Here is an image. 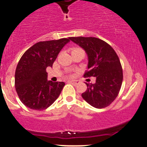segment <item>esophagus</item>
<instances>
[{"label":"esophagus","mask_w":147,"mask_h":147,"mask_svg":"<svg viewBox=\"0 0 147 147\" xmlns=\"http://www.w3.org/2000/svg\"><path fill=\"white\" fill-rule=\"evenodd\" d=\"M68 82L72 84L73 85H78L79 84V81H78V80H69Z\"/></svg>","instance_id":"1"}]
</instances>
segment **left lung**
I'll list each match as a JSON object with an SVG mask.
<instances>
[{"instance_id": "left-lung-1", "label": "left lung", "mask_w": 147, "mask_h": 147, "mask_svg": "<svg viewBox=\"0 0 147 147\" xmlns=\"http://www.w3.org/2000/svg\"><path fill=\"white\" fill-rule=\"evenodd\" d=\"M84 49L88 55V69L84 77H96V83H86L82 96L96 109L109 106L118 96L123 82L121 63L118 55L109 44L96 37H69Z\"/></svg>"}]
</instances>
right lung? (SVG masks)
I'll use <instances>...</instances> for the list:
<instances>
[{"label":"right lung","instance_id":"right-lung-1","mask_svg":"<svg viewBox=\"0 0 147 147\" xmlns=\"http://www.w3.org/2000/svg\"><path fill=\"white\" fill-rule=\"evenodd\" d=\"M69 38L40 41L26 51L17 65L15 86L22 103L36 111L46 109L59 96L63 82L47 80V67H52Z\"/></svg>","mask_w":147,"mask_h":147}]
</instances>
